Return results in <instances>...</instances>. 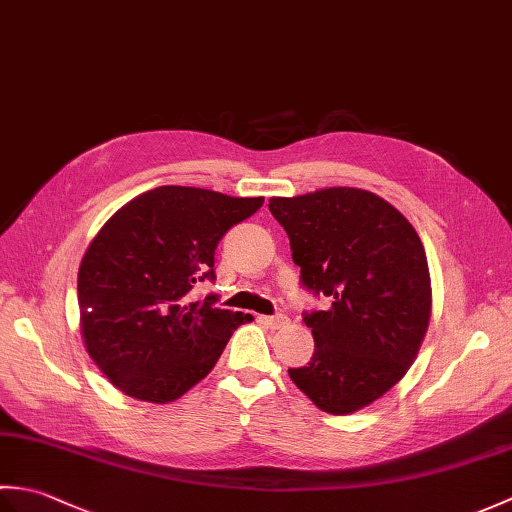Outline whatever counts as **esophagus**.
<instances>
[{"instance_id":"obj_1","label":"esophagus","mask_w":512,"mask_h":512,"mask_svg":"<svg viewBox=\"0 0 512 512\" xmlns=\"http://www.w3.org/2000/svg\"><path fill=\"white\" fill-rule=\"evenodd\" d=\"M259 321L266 323L268 328H275V330H279V328H286V325L290 323L286 314H275V317H259Z\"/></svg>"}]
</instances>
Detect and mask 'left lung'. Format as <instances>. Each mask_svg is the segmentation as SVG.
<instances>
[{
  "mask_svg": "<svg viewBox=\"0 0 512 512\" xmlns=\"http://www.w3.org/2000/svg\"><path fill=\"white\" fill-rule=\"evenodd\" d=\"M301 286L330 299L303 312L310 363L288 374L319 409L345 416L407 374L431 317V279L418 233L376 193L350 187L270 198Z\"/></svg>",
  "mask_w": 512,
  "mask_h": 512,
  "instance_id": "8db88e82",
  "label": "left lung"
}]
</instances>
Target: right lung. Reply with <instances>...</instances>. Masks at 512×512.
I'll return each mask as SVG.
<instances>
[{
    "label": "right lung",
    "instance_id": "right-lung-1",
    "mask_svg": "<svg viewBox=\"0 0 512 512\" xmlns=\"http://www.w3.org/2000/svg\"><path fill=\"white\" fill-rule=\"evenodd\" d=\"M264 198L158 187L118 209L79 268L85 350L110 383L145 402H171L211 372L233 330L253 317L193 301L215 279V248Z\"/></svg>",
    "mask_w": 512,
    "mask_h": 512
}]
</instances>
